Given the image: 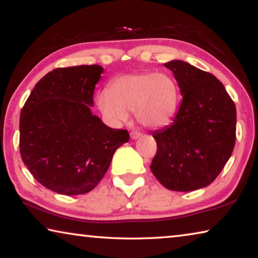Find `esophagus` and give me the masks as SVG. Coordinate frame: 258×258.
I'll list each match as a JSON object with an SVG mask.
<instances>
[{
    "instance_id": "1",
    "label": "esophagus",
    "mask_w": 258,
    "mask_h": 258,
    "mask_svg": "<svg viewBox=\"0 0 258 258\" xmlns=\"http://www.w3.org/2000/svg\"><path fill=\"white\" fill-rule=\"evenodd\" d=\"M142 136V133L138 132V130H133L132 133H130V137H132V139H137Z\"/></svg>"
}]
</instances>
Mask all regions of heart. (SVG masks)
I'll return each mask as SVG.
<instances>
[{
	"label": "heart",
	"instance_id": "b5f03b06",
	"mask_svg": "<svg viewBox=\"0 0 258 258\" xmlns=\"http://www.w3.org/2000/svg\"><path fill=\"white\" fill-rule=\"evenodd\" d=\"M179 90L175 79L162 73L120 75L101 91L97 104L108 121L121 123L129 112L136 111L138 121L149 128H161L175 116Z\"/></svg>",
	"mask_w": 258,
	"mask_h": 258
}]
</instances>
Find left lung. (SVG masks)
Masks as SVG:
<instances>
[{"instance_id": "8db88e82", "label": "left lung", "mask_w": 258, "mask_h": 258, "mask_svg": "<svg viewBox=\"0 0 258 258\" xmlns=\"http://www.w3.org/2000/svg\"><path fill=\"white\" fill-rule=\"evenodd\" d=\"M183 96L174 122L152 133L157 153L150 169L164 187L188 192L221 174L235 144L236 111L223 83L183 60L164 64Z\"/></svg>"}]
</instances>
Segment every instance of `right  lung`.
Listing matches in <instances>:
<instances>
[{"label": "right lung", "instance_id": "1", "mask_svg": "<svg viewBox=\"0 0 258 258\" xmlns=\"http://www.w3.org/2000/svg\"><path fill=\"white\" fill-rule=\"evenodd\" d=\"M103 67L56 69L35 84L20 112V155L34 178L64 196L94 189L114 152L129 141L91 113Z\"/></svg>", "mask_w": 258, "mask_h": 258}]
</instances>
